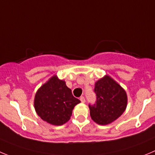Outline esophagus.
Masks as SVG:
<instances>
[{"label":"esophagus","mask_w":155,"mask_h":155,"mask_svg":"<svg viewBox=\"0 0 155 155\" xmlns=\"http://www.w3.org/2000/svg\"><path fill=\"white\" fill-rule=\"evenodd\" d=\"M80 101H81V102H82V103H84L85 102H86V99H85V97L84 96H81L80 97Z\"/></svg>","instance_id":"1"}]
</instances>
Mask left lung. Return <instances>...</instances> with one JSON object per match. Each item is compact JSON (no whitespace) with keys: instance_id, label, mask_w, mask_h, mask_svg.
<instances>
[{"instance_id":"obj_1","label":"left lung","mask_w":155,"mask_h":155,"mask_svg":"<svg viewBox=\"0 0 155 155\" xmlns=\"http://www.w3.org/2000/svg\"><path fill=\"white\" fill-rule=\"evenodd\" d=\"M96 101L89 104L90 116L99 125H108L116 120L125 112L127 95L115 80L105 76L95 82L94 89Z\"/></svg>"}]
</instances>
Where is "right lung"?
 <instances>
[{"label":"right lung","instance_id":"1","mask_svg":"<svg viewBox=\"0 0 155 155\" xmlns=\"http://www.w3.org/2000/svg\"><path fill=\"white\" fill-rule=\"evenodd\" d=\"M79 102L66 82L54 76L38 89L34 107L43 121L51 125H61L70 119L73 108Z\"/></svg>","mask_w":155,"mask_h":155}]
</instances>
